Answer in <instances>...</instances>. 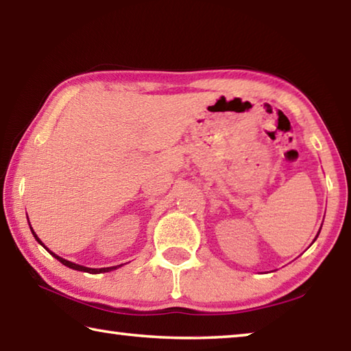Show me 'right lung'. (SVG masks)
<instances>
[{"label": "right lung", "mask_w": 351, "mask_h": 351, "mask_svg": "<svg viewBox=\"0 0 351 351\" xmlns=\"http://www.w3.org/2000/svg\"><path fill=\"white\" fill-rule=\"evenodd\" d=\"M31 230H32V228H31ZM32 234H34V237H35V240H37L41 246H45L43 243H41V240L38 239L37 237V234L34 232L32 230ZM46 247V246H45ZM46 251H49V249L46 247ZM49 254L52 255V257H56L58 261H60V263H63L64 266H68V268H71V269H75V271H83V272H90V274H100V272H110V271H112V269H116L117 266H111V268H99V269H94V268H86V266H82V265H75V263H73V261H68V260H64V258H62V257H58L57 254H54V252H51L49 251ZM119 266H122V265H119Z\"/></svg>", "instance_id": "obj_1"}]
</instances>
